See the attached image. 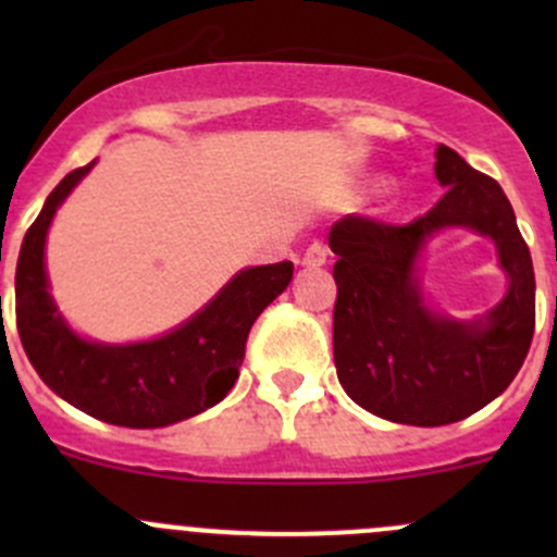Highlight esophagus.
Here are the masks:
<instances>
[{"label": "esophagus", "mask_w": 557, "mask_h": 557, "mask_svg": "<svg viewBox=\"0 0 557 557\" xmlns=\"http://www.w3.org/2000/svg\"><path fill=\"white\" fill-rule=\"evenodd\" d=\"M325 261H329V247L323 243H312L305 250V256H301V263H305V267H323Z\"/></svg>", "instance_id": "34e87169"}]
</instances>
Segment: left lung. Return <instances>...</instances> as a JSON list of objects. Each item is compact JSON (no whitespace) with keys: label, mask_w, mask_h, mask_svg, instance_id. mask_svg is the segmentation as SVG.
I'll return each mask as SVG.
<instances>
[{"label":"left lung","mask_w":557,"mask_h":557,"mask_svg":"<svg viewBox=\"0 0 557 557\" xmlns=\"http://www.w3.org/2000/svg\"><path fill=\"white\" fill-rule=\"evenodd\" d=\"M445 196L404 226L347 215L331 226L334 363L347 396L377 418L447 425L502 396L528 356L536 325L531 252L502 185L436 148ZM463 225L491 236L508 272V296L482 321L460 324L428 310L413 261L436 231Z\"/></svg>","instance_id":"1"}]
</instances>
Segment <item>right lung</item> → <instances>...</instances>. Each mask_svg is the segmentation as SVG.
Listing matches in <instances>:
<instances>
[{"instance_id": "add662e5", "label": "right lung", "mask_w": 557, "mask_h": 557, "mask_svg": "<svg viewBox=\"0 0 557 557\" xmlns=\"http://www.w3.org/2000/svg\"><path fill=\"white\" fill-rule=\"evenodd\" d=\"M70 172L45 199L15 267V323L42 383L91 418L126 429L180 423L226 398L256 318L288 288L294 263L243 269L180 329L150 342L102 345L77 336L48 294L45 237L61 201L91 172Z\"/></svg>"}]
</instances>
